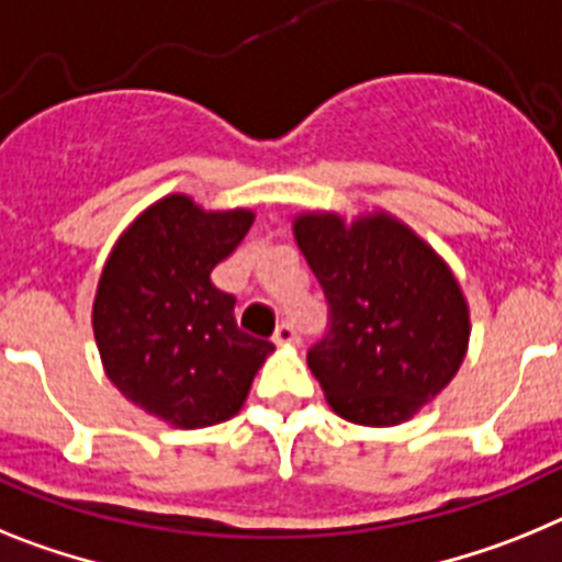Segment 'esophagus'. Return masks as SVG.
I'll list each match as a JSON object with an SVG mask.
<instances>
[{"label":"esophagus","mask_w":562,"mask_h":562,"mask_svg":"<svg viewBox=\"0 0 562 562\" xmlns=\"http://www.w3.org/2000/svg\"><path fill=\"white\" fill-rule=\"evenodd\" d=\"M274 341L277 345H291V341H296V334H294V328H291V322H280V325H277Z\"/></svg>","instance_id":"34e87169"}]
</instances>
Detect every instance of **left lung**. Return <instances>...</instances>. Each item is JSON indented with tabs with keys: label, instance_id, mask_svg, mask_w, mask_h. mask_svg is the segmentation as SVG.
I'll return each mask as SVG.
<instances>
[{
	"label": "left lung",
	"instance_id": "1",
	"mask_svg": "<svg viewBox=\"0 0 562 562\" xmlns=\"http://www.w3.org/2000/svg\"><path fill=\"white\" fill-rule=\"evenodd\" d=\"M294 237L328 300V330L308 368L341 418L393 427L452 382L470 308L450 266L384 212L345 223L300 214Z\"/></svg>",
	"mask_w": 562,
	"mask_h": 562
}]
</instances>
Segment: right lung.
<instances>
[{"label":"right lung","instance_id":"add662e5","mask_svg":"<svg viewBox=\"0 0 562 562\" xmlns=\"http://www.w3.org/2000/svg\"><path fill=\"white\" fill-rule=\"evenodd\" d=\"M251 223L246 209L203 212L187 194H169L121 234L101 271L92 330L106 375L172 427L237 416L274 350L237 328V300L212 285L214 266Z\"/></svg>","mask_w":562,"mask_h":562}]
</instances>
